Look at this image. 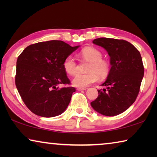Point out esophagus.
<instances>
[{
    "label": "esophagus",
    "mask_w": 157,
    "mask_h": 157,
    "mask_svg": "<svg viewBox=\"0 0 157 157\" xmlns=\"http://www.w3.org/2000/svg\"><path fill=\"white\" fill-rule=\"evenodd\" d=\"M77 90L79 91H85V90H86V88H80V87H79V88L77 89Z\"/></svg>",
    "instance_id": "34e87169"
}]
</instances>
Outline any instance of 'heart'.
Returning a JSON list of instances; mask_svg holds the SVG:
<instances>
[{"label": "heart", "instance_id": "1", "mask_svg": "<svg viewBox=\"0 0 157 157\" xmlns=\"http://www.w3.org/2000/svg\"><path fill=\"white\" fill-rule=\"evenodd\" d=\"M81 56L90 62L87 73H78L73 79V84L76 86L86 87L99 79L104 78L108 75L109 67L108 63L102 59V54L96 48L91 47L85 48L80 52ZM65 72L73 75L78 71V64L75 59L71 55L66 57L63 63Z\"/></svg>", "mask_w": 157, "mask_h": 157}]
</instances>
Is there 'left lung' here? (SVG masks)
I'll return each instance as SVG.
<instances>
[{
	"label": "left lung",
	"mask_w": 157,
	"mask_h": 157,
	"mask_svg": "<svg viewBox=\"0 0 157 157\" xmlns=\"http://www.w3.org/2000/svg\"><path fill=\"white\" fill-rule=\"evenodd\" d=\"M93 43L105 48L111 67L106 81L98 90L91 107L102 115L113 116L124 112L136 100L144 75L141 56L129 42L120 39H95Z\"/></svg>",
	"instance_id": "8db88e82"
}]
</instances>
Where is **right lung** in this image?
<instances>
[{"label": "right lung", "mask_w": 157, "mask_h": 157, "mask_svg": "<svg viewBox=\"0 0 157 157\" xmlns=\"http://www.w3.org/2000/svg\"><path fill=\"white\" fill-rule=\"evenodd\" d=\"M79 47L52 40L32 44L21 53L17 62L16 86L32 112L50 118L66 109L75 89L59 88L58 85L70 84L63 63Z\"/></svg>", "instance_id": "right-lung-1"}]
</instances>
